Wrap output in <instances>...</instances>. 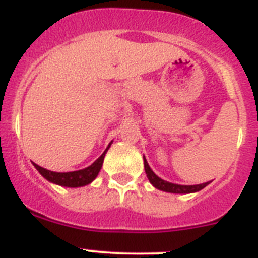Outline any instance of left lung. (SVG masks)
<instances>
[{"mask_svg":"<svg viewBox=\"0 0 258 258\" xmlns=\"http://www.w3.org/2000/svg\"><path fill=\"white\" fill-rule=\"evenodd\" d=\"M143 161H145V170L146 174H147V178L150 180V183L152 184L155 188H157L158 190H162V192H167V193H178V195H188V193H196L201 189H203L206 185H209L211 181H207V183L203 184H197V185H180V184H174V183H169V181L164 180L160 176H157L155 172L152 171V169L148 165L147 160L143 156Z\"/></svg>","mask_w":258,"mask_h":258,"instance_id":"obj_1","label":"left lung"}]
</instances>
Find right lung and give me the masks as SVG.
<instances>
[{
	"label": "right lung",
	"instance_id": "1",
	"mask_svg": "<svg viewBox=\"0 0 258 258\" xmlns=\"http://www.w3.org/2000/svg\"><path fill=\"white\" fill-rule=\"evenodd\" d=\"M112 143V142H111ZM111 143L107 146V148L105 150V152L97 158L96 161L91 165V166L86 167V169L77 170V171H69V172H56L51 171V170H47L44 167H41L39 165L34 164L35 169L39 171L42 176L44 179H47L48 181L53 184H57L61 186H68V188H78V186H84L91 184L94 179L97 178L98 172H100L101 167H102L103 160H105V155L108 151V148L111 147Z\"/></svg>",
	"mask_w": 258,
	"mask_h": 258
}]
</instances>
